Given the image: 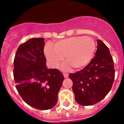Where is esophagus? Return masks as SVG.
Segmentation results:
<instances>
[{"label": "esophagus", "instance_id": "obj_1", "mask_svg": "<svg viewBox=\"0 0 124 124\" xmlns=\"http://www.w3.org/2000/svg\"><path fill=\"white\" fill-rule=\"evenodd\" d=\"M63 76H64V78H68V76H69V75H68V73H63Z\"/></svg>", "mask_w": 124, "mask_h": 124}]
</instances>
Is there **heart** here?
Here are the masks:
<instances>
[{"label": "heart", "mask_w": 124, "mask_h": 124, "mask_svg": "<svg viewBox=\"0 0 124 124\" xmlns=\"http://www.w3.org/2000/svg\"><path fill=\"white\" fill-rule=\"evenodd\" d=\"M96 45L93 38L89 37L75 36L56 42L54 47L48 44L44 49L45 56L53 68H57L64 60L68 63L62 68L69 70L71 66L76 70L83 68L93 59Z\"/></svg>", "instance_id": "obj_1"}]
</instances>
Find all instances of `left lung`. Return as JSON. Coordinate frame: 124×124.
Masks as SVG:
<instances>
[{"instance_id": "left-lung-1", "label": "left lung", "mask_w": 124, "mask_h": 124, "mask_svg": "<svg viewBox=\"0 0 124 124\" xmlns=\"http://www.w3.org/2000/svg\"><path fill=\"white\" fill-rule=\"evenodd\" d=\"M95 56L84 69L69 78L76 101L81 106H92L107 96L115 78L114 61L109 49L100 39L97 41Z\"/></svg>"}]
</instances>
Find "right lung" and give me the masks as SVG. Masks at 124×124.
<instances>
[{
  "label": "right lung",
  "mask_w": 124,
  "mask_h": 124,
  "mask_svg": "<svg viewBox=\"0 0 124 124\" xmlns=\"http://www.w3.org/2000/svg\"><path fill=\"white\" fill-rule=\"evenodd\" d=\"M43 38H34L21 44L14 59L16 87L23 100L35 108L46 110L58 102L64 77L56 69H48Z\"/></svg>",
  "instance_id": "add662e5"
}]
</instances>
